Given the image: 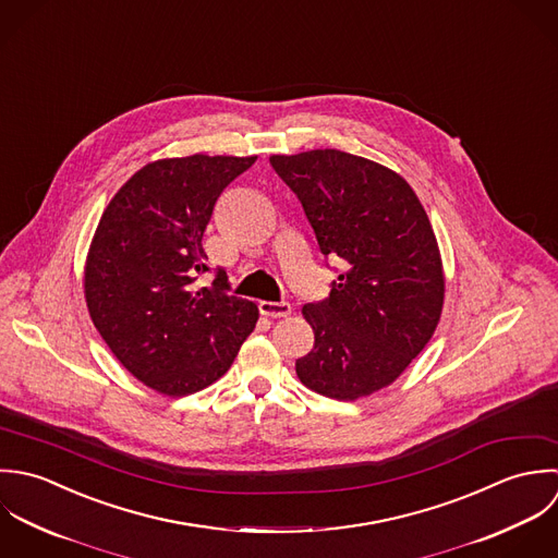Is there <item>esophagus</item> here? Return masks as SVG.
<instances>
[{
  "mask_svg": "<svg viewBox=\"0 0 558 558\" xmlns=\"http://www.w3.org/2000/svg\"><path fill=\"white\" fill-rule=\"evenodd\" d=\"M258 311L265 317L280 319V317H289L291 315V304L289 302H260Z\"/></svg>",
  "mask_w": 558,
  "mask_h": 558,
  "instance_id": "34e87169",
  "label": "esophagus"
}]
</instances>
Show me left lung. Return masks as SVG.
Segmentation results:
<instances>
[{"mask_svg":"<svg viewBox=\"0 0 558 558\" xmlns=\"http://www.w3.org/2000/svg\"><path fill=\"white\" fill-rule=\"evenodd\" d=\"M322 254L340 258L330 298L306 304L315 347L295 362L311 390L355 401L390 386L436 332L445 271L429 218L403 177L336 148L271 155Z\"/></svg>","mask_w":558,"mask_h":558,"instance_id":"1","label":"left lung"}]
</instances>
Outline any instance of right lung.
<instances>
[{
	"instance_id": "right-lung-1",
	"label": "right lung",
	"mask_w": 558,
	"mask_h": 558,
	"mask_svg": "<svg viewBox=\"0 0 558 558\" xmlns=\"http://www.w3.org/2000/svg\"><path fill=\"white\" fill-rule=\"evenodd\" d=\"M256 157L192 155L137 170L113 196L90 243L84 293L95 328L148 388L185 397L218 381L258 319L228 276L196 287L203 234L223 190Z\"/></svg>"
}]
</instances>
